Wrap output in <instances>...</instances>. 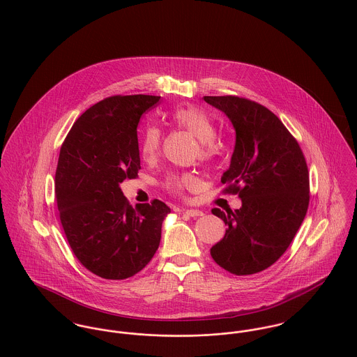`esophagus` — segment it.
I'll use <instances>...</instances> for the list:
<instances>
[{
    "label": "esophagus",
    "mask_w": 357,
    "mask_h": 357,
    "mask_svg": "<svg viewBox=\"0 0 357 357\" xmlns=\"http://www.w3.org/2000/svg\"><path fill=\"white\" fill-rule=\"evenodd\" d=\"M183 213L188 214L190 217H199V215H204V211H202V210H198V208H187V210H183Z\"/></svg>",
    "instance_id": "1"
}]
</instances>
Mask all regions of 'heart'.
Instances as JSON below:
<instances>
[{"label":"heart","mask_w":357,"mask_h":357,"mask_svg":"<svg viewBox=\"0 0 357 357\" xmlns=\"http://www.w3.org/2000/svg\"><path fill=\"white\" fill-rule=\"evenodd\" d=\"M172 122L191 133L199 140V158L204 160H210L215 155V125L214 121L204 112V109L187 105L174 109L170 115ZM162 144V132L156 125H146L140 136V153L146 160H153L160 151ZM197 180L194 176L184 174H172L167 178V187L174 192H181L184 188L194 187Z\"/></svg>","instance_id":"b5f03b06"}]
</instances>
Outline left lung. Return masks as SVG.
Segmentation results:
<instances>
[{
    "label": "left lung",
    "instance_id": "obj_1",
    "mask_svg": "<svg viewBox=\"0 0 357 357\" xmlns=\"http://www.w3.org/2000/svg\"><path fill=\"white\" fill-rule=\"evenodd\" d=\"M236 132L231 165L221 177L242 207L224 213V238L210 249L234 275H253L275 264L293 242L309 204L305 156L282 121L266 107L238 96H204Z\"/></svg>",
    "mask_w": 357,
    "mask_h": 357
}]
</instances>
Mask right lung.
I'll return each mask as SVG.
<instances>
[{
  "instance_id": "obj_1",
  "label": "right lung",
  "mask_w": 357,
  "mask_h": 357,
  "mask_svg": "<svg viewBox=\"0 0 357 357\" xmlns=\"http://www.w3.org/2000/svg\"><path fill=\"white\" fill-rule=\"evenodd\" d=\"M160 96H111L73 125L59 155L54 192L73 253L92 273L122 280L140 272L160 242L170 208L155 199L133 208L119 184L137 177V126Z\"/></svg>"
}]
</instances>
